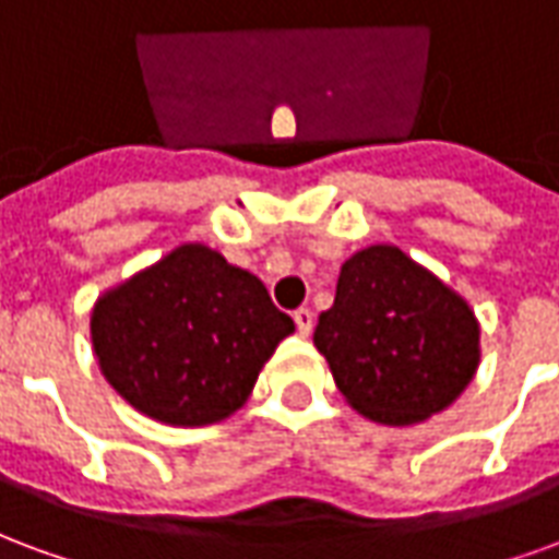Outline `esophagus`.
I'll return each mask as SVG.
<instances>
[{"label": "esophagus", "instance_id": "34e87169", "mask_svg": "<svg viewBox=\"0 0 559 559\" xmlns=\"http://www.w3.org/2000/svg\"><path fill=\"white\" fill-rule=\"evenodd\" d=\"M293 320H296L299 335H311V329H314V311H311V308H296V311H293Z\"/></svg>", "mask_w": 559, "mask_h": 559}]
</instances>
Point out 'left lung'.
<instances>
[{"instance_id":"1","label":"left lung","mask_w":559,"mask_h":559,"mask_svg":"<svg viewBox=\"0 0 559 559\" xmlns=\"http://www.w3.org/2000/svg\"><path fill=\"white\" fill-rule=\"evenodd\" d=\"M314 344L341 395L386 425L445 411L479 365L469 305L395 245H371L341 266L335 305L317 320Z\"/></svg>"}]
</instances>
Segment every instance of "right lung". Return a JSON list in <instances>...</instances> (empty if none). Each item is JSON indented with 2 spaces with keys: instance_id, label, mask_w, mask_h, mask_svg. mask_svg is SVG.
<instances>
[{
  "instance_id": "obj_1",
  "label": "right lung",
  "mask_w": 559,
  "mask_h": 559,
  "mask_svg": "<svg viewBox=\"0 0 559 559\" xmlns=\"http://www.w3.org/2000/svg\"><path fill=\"white\" fill-rule=\"evenodd\" d=\"M293 332L263 281L206 245H182L92 311V347L122 399L167 425L239 411L260 368Z\"/></svg>"
}]
</instances>
